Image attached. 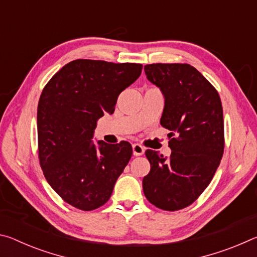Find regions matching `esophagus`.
<instances>
[{
  "label": "esophagus",
  "mask_w": 257,
  "mask_h": 257,
  "mask_svg": "<svg viewBox=\"0 0 257 257\" xmlns=\"http://www.w3.org/2000/svg\"><path fill=\"white\" fill-rule=\"evenodd\" d=\"M145 149L144 146H142L141 144H134L133 145V153L135 156H141L144 154Z\"/></svg>",
  "instance_id": "esophagus-1"
}]
</instances>
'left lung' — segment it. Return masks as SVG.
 Segmentation results:
<instances>
[{
    "instance_id": "obj_1",
    "label": "left lung",
    "mask_w": 257,
    "mask_h": 257,
    "mask_svg": "<svg viewBox=\"0 0 257 257\" xmlns=\"http://www.w3.org/2000/svg\"><path fill=\"white\" fill-rule=\"evenodd\" d=\"M147 79L165 98L161 125L170 130L171 155L147 150L151 171L143 179L149 202L164 211L193 204L214 177L224 151V123L219 93L187 63L144 67Z\"/></svg>"
}]
</instances>
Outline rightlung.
I'll list each match as a JSON object with an SVG mask.
<instances>
[{"mask_svg":"<svg viewBox=\"0 0 257 257\" xmlns=\"http://www.w3.org/2000/svg\"><path fill=\"white\" fill-rule=\"evenodd\" d=\"M143 66L78 59L45 85L37 107L38 160L55 193L81 211L111 197L133 155L128 142H92L96 121L114 112L120 93L136 81Z\"/></svg>","mask_w":257,"mask_h":257,"instance_id":"obj_1","label":"right lung"}]
</instances>
